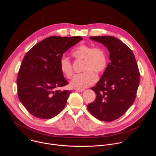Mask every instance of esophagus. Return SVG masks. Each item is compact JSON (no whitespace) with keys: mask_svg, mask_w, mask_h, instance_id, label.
Here are the masks:
<instances>
[{"mask_svg":"<svg viewBox=\"0 0 156 156\" xmlns=\"http://www.w3.org/2000/svg\"><path fill=\"white\" fill-rule=\"evenodd\" d=\"M76 91L78 92H80V93H81V92H83L84 90H78V89H76L75 90Z\"/></svg>","mask_w":156,"mask_h":156,"instance_id":"1","label":"esophagus"}]
</instances>
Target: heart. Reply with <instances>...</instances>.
Masks as SVG:
<instances>
[{"instance_id":"obj_1","label":"heart","mask_w":156,"mask_h":156,"mask_svg":"<svg viewBox=\"0 0 156 156\" xmlns=\"http://www.w3.org/2000/svg\"><path fill=\"white\" fill-rule=\"evenodd\" d=\"M72 56L76 60H83V73L76 75L70 81V86L75 89L83 90L94 84L97 81V74L102 73L107 66V54L101 48H94L81 44L72 52ZM60 69L62 74L68 78L73 75L71 62L63 57L60 60Z\"/></svg>"}]
</instances>
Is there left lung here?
Here are the masks:
<instances>
[{
	"label": "left lung",
	"mask_w": 156,
	"mask_h": 156,
	"mask_svg": "<svg viewBox=\"0 0 156 156\" xmlns=\"http://www.w3.org/2000/svg\"><path fill=\"white\" fill-rule=\"evenodd\" d=\"M90 39L107 48L110 62L91 88L96 98L87 107L97 119L112 122L122 116L135 100L140 84L138 66L134 54L120 39L109 36Z\"/></svg>",
	"instance_id": "1"
}]
</instances>
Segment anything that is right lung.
I'll return each mask as SVG.
<instances>
[{
	"label": "right lung",
	"instance_id": "add662e5",
	"mask_svg": "<svg viewBox=\"0 0 156 156\" xmlns=\"http://www.w3.org/2000/svg\"><path fill=\"white\" fill-rule=\"evenodd\" d=\"M82 39L81 36H51L26 54L16 80L18 96L34 117L50 119L64 108L71 91L56 90L69 84L60 69V60Z\"/></svg>",
	"mask_w": 156,
	"mask_h": 156
}]
</instances>
